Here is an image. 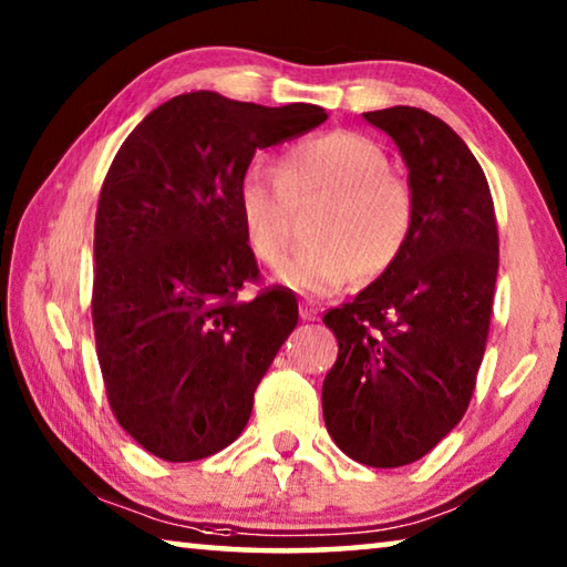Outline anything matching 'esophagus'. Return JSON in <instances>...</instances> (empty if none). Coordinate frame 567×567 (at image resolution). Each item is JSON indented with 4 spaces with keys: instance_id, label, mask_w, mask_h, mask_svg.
I'll use <instances>...</instances> for the list:
<instances>
[{
    "instance_id": "obj_1",
    "label": "esophagus",
    "mask_w": 567,
    "mask_h": 567,
    "mask_svg": "<svg viewBox=\"0 0 567 567\" xmlns=\"http://www.w3.org/2000/svg\"><path fill=\"white\" fill-rule=\"evenodd\" d=\"M320 315V305L312 302V300H302L300 302V318L302 320H318Z\"/></svg>"
}]
</instances>
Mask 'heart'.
I'll use <instances>...</instances> for the list:
<instances>
[{
	"instance_id": "obj_1",
	"label": "heart",
	"mask_w": 567,
	"mask_h": 567,
	"mask_svg": "<svg viewBox=\"0 0 567 567\" xmlns=\"http://www.w3.org/2000/svg\"><path fill=\"white\" fill-rule=\"evenodd\" d=\"M388 167L385 152L354 132L297 142L277 172L249 165L237 179L235 209L252 255L280 265L292 245V207L322 203L310 223L315 243L282 267L280 280L305 295H332L358 272H385L412 227L410 189Z\"/></svg>"
}]
</instances>
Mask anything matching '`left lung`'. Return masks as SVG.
<instances>
[{
  "label": "left lung",
  "mask_w": 567,
  "mask_h": 567,
  "mask_svg": "<svg viewBox=\"0 0 567 567\" xmlns=\"http://www.w3.org/2000/svg\"><path fill=\"white\" fill-rule=\"evenodd\" d=\"M362 117L400 150L412 227L398 260L322 318L338 338L322 415L344 455L400 467L427 455L473 398L493 312L497 225L483 167L443 120L417 107Z\"/></svg>",
  "instance_id": "obj_1"
}]
</instances>
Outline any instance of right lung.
Instances as JSON below:
<instances>
[{
    "label": "right lung",
    "instance_id": "right-lung-1",
    "mask_svg": "<svg viewBox=\"0 0 567 567\" xmlns=\"http://www.w3.org/2000/svg\"><path fill=\"white\" fill-rule=\"evenodd\" d=\"M324 120L318 104L199 90L152 110L114 157L94 223L92 322L114 417L147 453L189 463L245 430L297 300L275 287L237 300L260 270L235 187L257 150Z\"/></svg>",
    "mask_w": 567,
    "mask_h": 567
}]
</instances>
